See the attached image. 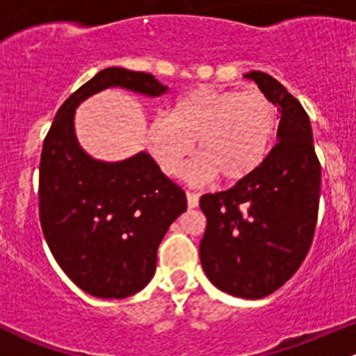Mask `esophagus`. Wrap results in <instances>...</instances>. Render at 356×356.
Returning <instances> with one entry per match:
<instances>
[{"label": "esophagus", "mask_w": 356, "mask_h": 356, "mask_svg": "<svg viewBox=\"0 0 356 356\" xmlns=\"http://www.w3.org/2000/svg\"><path fill=\"white\" fill-rule=\"evenodd\" d=\"M186 198H188V207L189 208H196L200 203V195L198 193H193V191H188L186 193Z\"/></svg>", "instance_id": "obj_1"}]
</instances>
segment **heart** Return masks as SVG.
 Masks as SVG:
<instances>
[{
    "instance_id": "b5f03b06",
    "label": "heart",
    "mask_w": 356,
    "mask_h": 356,
    "mask_svg": "<svg viewBox=\"0 0 356 356\" xmlns=\"http://www.w3.org/2000/svg\"><path fill=\"white\" fill-rule=\"evenodd\" d=\"M275 127L277 108L265 92L198 88L153 118L148 149L165 174L179 175L196 141L198 177L238 182L264 163Z\"/></svg>"
}]
</instances>
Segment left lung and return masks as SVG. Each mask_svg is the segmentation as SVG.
<instances>
[{
  "instance_id": "left-lung-1",
  "label": "left lung",
  "mask_w": 356,
  "mask_h": 356,
  "mask_svg": "<svg viewBox=\"0 0 356 356\" xmlns=\"http://www.w3.org/2000/svg\"><path fill=\"white\" fill-rule=\"evenodd\" d=\"M281 111L279 141L264 163L227 191L200 200L207 217L200 258L211 284L248 300L268 296L293 277L314 241L321 161L307 111L260 70L246 74Z\"/></svg>"
}]
</instances>
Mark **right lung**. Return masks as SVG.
Instances as JSON below:
<instances>
[{"label":"right lung","instance_id":"obj_1","mask_svg":"<svg viewBox=\"0 0 356 356\" xmlns=\"http://www.w3.org/2000/svg\"><path fill=\"white\" fill-rule=\"evenodd\" d=\"M120 86L148 96L168 91L152 74L110 67L65 99L42 143L39 218L56 264L98 298H125L155 274L156 250L186 210V193L148 153L117 163L86 155L74 134L75 106Z\"/></svg>","mask_w":356,"mask_h":356}]
</instances>
